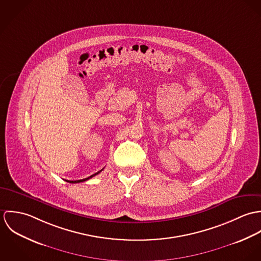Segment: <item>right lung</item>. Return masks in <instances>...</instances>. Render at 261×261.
Masks as SVG:
<instances>
[{"instance_id": "obj_1", "label": "right lung", "mask_w": 261, "mask_h": 261, "mask_svg": "<svg viewBox=\"0 0 261 261\" xmlns=\"http://www.w3.org/2000/svg\"><path fill=\"white\" fill-rule=\"evenodd\" d=\"M102 170H103V169H102ZM102 170H100V171H99V172H97V173H95V174H93V175H91V176H90V177H88V178H85V179H82V180H77V181H66V182H69V183H73V184H74V183H80V182H84V181H87V180H88V179H90V178H92V177H94V176H95V175H97V174H99V173H100V172H101V171H102Z\"/></svg>"}]
</instances>
